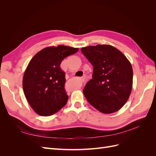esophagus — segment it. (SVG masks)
Returning <instances> with one entry per match:
<instances>
[{"mask_svg":"<svg viewBox=\"0 0 156 156\" xmlns=\"http://www.w3.org/2000/svg\"><path fill=\"white\" fill-rule=\"evenodd\" d=\"M81 81H82V82H84V77H83V78L81 79Z\"/></svg>","mask_w":156,"mask_h":156,"instance_id":"1","label":"esophagus"}]
</instances>
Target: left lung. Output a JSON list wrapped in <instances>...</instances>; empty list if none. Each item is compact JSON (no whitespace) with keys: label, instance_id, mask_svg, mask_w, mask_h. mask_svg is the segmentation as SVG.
<instances>
[{"label":"left lung","instance_id":"1","mask_svg":"<svg viewBox=\"0 0 156 156\" xmlns=\"http://www.w3.org/2000/svg\"><path fill=\"white\" fill-rule=\"evenodd\" d=\"M93 66L92 79L83 94L90 104L101 112H116L128 100L133 84V69L126 56L110 45L81 48Z\"/></svg>","mask_w":156,"mask_h":156}]
</instances>
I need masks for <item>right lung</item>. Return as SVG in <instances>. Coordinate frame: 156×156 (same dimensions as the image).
Instances as JSON below:
<instances>
[{
	"instance_id": "1",
	"label": "right lung",
	"mask_w": 156,
	"mask_h": 156,
	"mask_svg": "<svg viewBox=\"0 0 156 156\" xmlns=\"http://www.w3.org/2000/svg\"><path fill=\"white\" fill-rule=\"evenodd\" d=\"M65 45L48 47L32 58L23 79V88L28 102L37 114L51 116L68 101L65 73L60 64L64 58L78 51Z\"/></svg>"
}]
</instances>
